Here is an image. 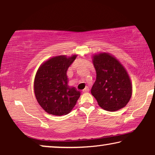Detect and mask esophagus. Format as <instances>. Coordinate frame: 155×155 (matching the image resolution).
<instances>
[{"label": "esophagus", "mask_w": 155, "mask_h": 155, "mask_svg": "<svg viewBox=\"0 0 155 155\" xmlns=\"http://www.w3.org/2000/svg\"><path fill=\"white\" fill-rule=\"evenodd\" d=\"M89 92V88L88 87H86V88H84V90H83V93H88Z\"/></svg>", "instance_id": "obj_1"}]
</instances>
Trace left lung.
Here are the masks:
<instances>
[{
	"instance_id": "1",
	"label": "left lung",
	"mask_w": 155,
	"mask_h": 155,
	"mask_svg": "<svg viewBox=\"0 0 155 155\" xmlns=\"http://www.w3.org/2000/svg\"><path fill=\"white\" fill-rule=\"evenodd\" d=\"M96 81L91 88L100 107L115 112L125 107L131 97L132 83L121 63L108 53L93 56Z\"/></svg>"
}]
</instances>
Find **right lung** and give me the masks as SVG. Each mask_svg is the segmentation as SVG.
Instances as JSON below:
<instances>
[{
    "instance_id": "1",
    "label": "right lung",
    "mask_w": 155,
    "mask_h": 155,
    "mask_svg": "<svg viewBox=\"0 0 155 155\" xmlns=\"http://www.w3.org/2000/svg\"><path fill=\"white\" fill-rule=\"evenodd\" d=\"M77 55H58L43 62L34 78V94L38 104L50 114L62 116L72 110L80 92L68 85L67 71Z\"/></svg>"
}]
</instances>
